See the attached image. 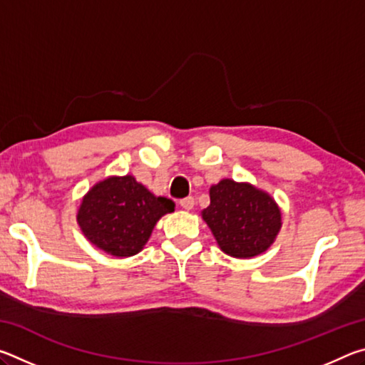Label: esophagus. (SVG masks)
<instances>
[{
	"label": "esophagus",
	"mask_w": 365,
	"mask_h": 365,
	"mask_svg": "<svg viewBox=\"0 0 365 365\" xmlns=\"http://www.w3.org/2000/svg\"><path fill=\"white\" fill-rule=\"evenodd\" d=\"M180 206L183 209H187V211H190V209H193V206H195V197L193 196L183 197V200H180Z\"/></svg>",
	"instance_id": "esophagus-1"
}]
</instances>
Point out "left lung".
I'll return each mask as SVG.
<instances>
[{
  "label": "left lung",
  "instance_id": "1",
  "mask_svg": "<svg viewBox=\"0 0 365 365\" xmlns=\"http://www.w3.org/2000/svg\"><path fill=\"white\" fill-rule=\"evenodd\" d=\"M209 196L211 205L202 211V219L228 256L252 257L274 243L282 214L267 193L225 178L211 187Z\"/></svg>",
  "mask_w": 365,
  "mask_h": 365
}]
</instances>
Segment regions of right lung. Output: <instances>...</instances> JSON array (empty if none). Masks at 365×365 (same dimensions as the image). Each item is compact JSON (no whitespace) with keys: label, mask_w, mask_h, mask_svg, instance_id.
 <instances>
[{"label":"right lung","mask_w":365,"mask_h":365,"mask_svg":"<svg viewBox=\"0 0 365 365\" xmlns=\"http://www.w3.org/2000/svg\"><path fill=\"white\" fill-rule=\"evenodd\" d=\"M174 206V201L154 196L132 175L109 177L83 197L77 220L96 248L127 257L141 251L156 222Z\"/></svg>","instance_id":"obj_1"}]
</instances>
